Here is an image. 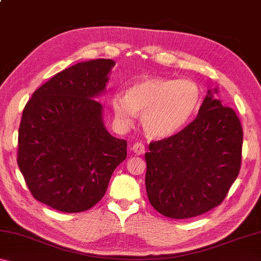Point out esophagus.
Returning a JSON list of instances; mask_svg holds the SVG:
<instances>
[{
  "label": "esophagus",
  "mask_w": 261,
  "mask_h": 261,
  "mask_svg": "<svg viewBox=\"0 0 261 261\" xmlns=\"http://www.w3.org/2000/svg\"><path fill=\"white\" fill-rule=\"evenodd\" d=\"M132 151H134L137 155L145 153V145L143 143H135L132 145Z\"/></svg>",
  "instance_id": "obj_1"
}]
</instances>
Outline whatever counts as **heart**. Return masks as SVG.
Segmentation results:
<instances>
[{"mask_svg":"<svg viewBox=\"0 0 261 261\" xmlns=\"http://www.w3.org/2000/svg\"><path fill=\"white\" fill-rule=\"evenodd\" d=\"M201 95L196 83L188 79L152 77L115 93L112 109L123 127L134 124L137 113L143 114L145 131L154 138H168L188 124L200 105Z\"/></svg>","mask_w":261,"mask_h":261,"instance_id":"b5f03b06","label":"heart"}]
</instances>
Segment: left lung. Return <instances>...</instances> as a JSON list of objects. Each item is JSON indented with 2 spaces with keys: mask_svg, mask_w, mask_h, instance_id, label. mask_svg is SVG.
I'll list each match as a JSON object with an SVG mask.
<instances>
[{
  "mask_svg": "<svg viewBox=\"0 0 261 261\" xmlns=\"http://www.w3.org/2000/svg\"><path fill=\"white\" fill-rule=\"evenodd\" d=\"M207 91L198 116L178 134L149 144L145 154L148 200L171 219L220 205L241 169L243 130L236 113Z\"/></svg>",
  "mask_w": 261,
  "mask_h": 261,
  "instance_id": "left-lung-1",
  "label": "left lung"
}]
</instances>
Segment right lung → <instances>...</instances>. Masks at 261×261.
Segmentation results:
<instances>
[{
  "mask_svg": "<svg viewBox=\"0 0 261 261\" xmlns=\"http://www.w3.org/2000/svg\"><path fill=\"white\" fill-rule=\"evenodd\" d=\"M114 65L109 59L74 64L39 87L23 110L17 162L33 197L51 208L90 210L125 160L127 143L107 131L95 100Z\"/></svg>",
  "mask_w": 261,
  "mask_h": 261,
  "instance_id": "obj_1",
  "label": "right lung"
}]
</instances>
